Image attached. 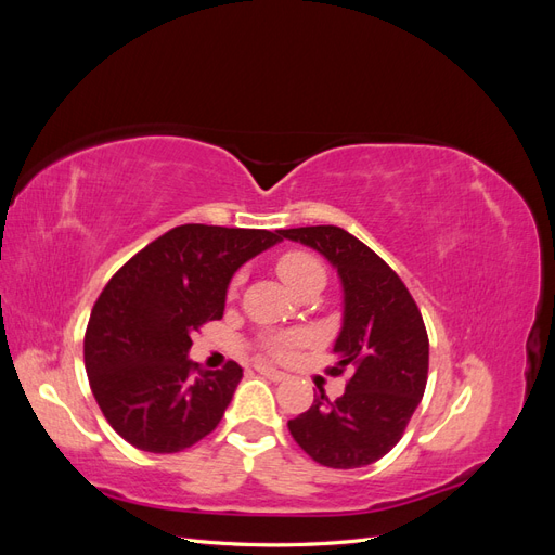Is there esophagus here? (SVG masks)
<instances>
[{"label": "esophagus", "mask_w": 555, "mask_h": 555, "mask_svg": "<svg viewBox=\"0 0 555 555\" xmlns=\"http://www.w3.org/2000/svg\"><path fill=\"white\" fill-rule=\"evenodd\" d=\"M255 367H257V373H259V375H263V377H268V379H273V382H282V379H287V373L278 371V367H273V365L257 363Z\"/></svg>", "instance_id": "34e87169"}]
</instances>
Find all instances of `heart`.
<instances>
[{"mask_svg": "<svg viewBox=\"0 0 555 555\" xmlns=\"http://www.w3.org/2000/svg\"><path fill=\"white\" fill-rule=\"evenodd\" d=\"M278 273L287 282L289 289H298L300 284H306L312 278H324V266L319 263L314 257L306 255V251H287L278 261ZM304 338H268L266 349L275 357H287L292 347Z\"/></svg>", "mask_w": 555, "mask_h": 555, "instance_id": "heart-1", "label": "heart"}]
</instances>
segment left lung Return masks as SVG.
<instances>
[{"label":"left lung","instance_id":"left-lung-1","mask_svg":"<svg viewBox=\"0 0 555 555\" xmlns=\"http://www.w3.org/2000/svg\"><path fill=\"white\" fill-rule=\"evenodd\" d=\"M282 238L319 251L340 278L343 326L331 373L351 367L340 398L314 393L310 410L289 422L292 438L312 461L351 469L389 453L424 398L428 335L402 280L375 251L340 227L280 229Z\"/></svg>","mask_w":555,"mask_h":555}]
</instances>
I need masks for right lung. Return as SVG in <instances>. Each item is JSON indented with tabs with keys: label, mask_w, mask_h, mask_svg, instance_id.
Returning a JSON list of instances; mask_svg holds the SVG:
<instances>
[{
	"label": "right lung",
	"mask_w": 555,
	"mask_h": 555,
	"mask_svg": "<svg viewBox=\"0 0 555 555\" xmlns=\"http://www.w3.org/2000/svg\"><path fill=\"white\" fill-rule=\"evenodd\" d=\"M278 243V231L184 224L111 278L90 314L86 371L120 438L143 451L176 453L217 428L243 367H198L188 359L192 331L224 314L231 278Z\"/></svg>",
	"instance_id": "1"
}]
</instances>
